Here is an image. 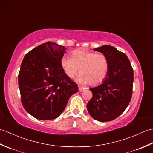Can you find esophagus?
I'll return each instance as SVG.
<instances>
[{"instance_id": "1", "label": "esophagus", "mask_w": 153, "mask_h": 153, "mask_svg": "<svg viewBox=\"0 0 153 153\" xmlns=\"http://www.w3.org/2000/svg\"><path fill=\"white\" fill-rule=\"evenodd\" d=\"M85 88H83V87H79V92H83L84 90H85Z\"/></svg>"}]
</instances>
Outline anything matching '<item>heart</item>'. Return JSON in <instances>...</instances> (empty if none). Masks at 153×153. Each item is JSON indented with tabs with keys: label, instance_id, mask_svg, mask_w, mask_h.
<instances>
[{
	"label": "heart",
	"instance_id": "b5f03b06",
	"mask_svg": "<svg viewBox=\"0 0 153 153\" xmlns=\"http://www.w3.org/2000/svg\"><path fill=\"white\" fill-rule=\"evenodd\" d=\"M60 66L70 78H73L77 71L81 73L77 81L82 84L98 85L105 79L108 71V62L105 55L95 54L83 50L71 52V58L64 56L60 59Z\"/></svg>",
	"mask_w": 153,
	"mask_h": 153
}]
</instances>
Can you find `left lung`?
<instances>
[{
    "label": "left lung",
    "mask_w": 153,
    "mask_h": 153,
    "mask_svg": "<svg viewBox=\"0 0 153 153\" xmlns=\"http://www.w3.org/2000/svg\"><path fill=\"white\" fill-rule=\"evenodd\" d=\"M105 55L108 71L102 83L89 90L93 97L87 105L89 114L100 122H108L121 115L132 96L134 71L126 55L109 45L94 48Z\"/></svg>",
    "instance_id": "left-lung-1"
}]
</instances>
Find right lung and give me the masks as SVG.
<instances>
[{"instance_id": "add662e5", "label": "right lung", "mask_w": 153, "mask_h": 153, "mask_svg": "<svg viewBox=\"0 0 153 153\" xmlns=\"http://www.w3.org/2000/svg\"><path fill=\"white\" fill-rule=\"evenodd\" d=\"M66 48L53 42L39 45L25 55L18 75L22 105L34 118H56L78 87L64 73L60 59Z\"/></svg>"}]
</instances>
